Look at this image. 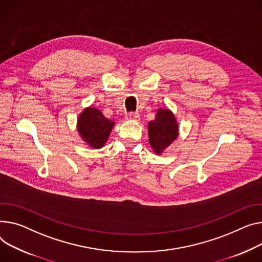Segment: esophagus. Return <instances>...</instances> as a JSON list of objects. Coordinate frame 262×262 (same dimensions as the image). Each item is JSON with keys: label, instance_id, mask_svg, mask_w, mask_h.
Listing matches in <instances>:
<instances>
[{"label": "esophagus", "instance_id": "obj_1", "mask_svg": "<svg viewBox=\"0 0 262 262\" xmlns=\"http://www.w3.org/2000/svg\"><path fill=\"white\" fill-rule=\"evenodd\" d=\"M125 118H126V120H130V121H139V120H140V116H139L138 113H128Z\"/></svg>", "mask_w": 262, "mask_h": 262}]
</instances>
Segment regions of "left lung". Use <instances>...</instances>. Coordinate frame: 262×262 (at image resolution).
I'll use <instances>...</instances> for the list:
<instances>
[{
	"label": "left lung",
	"mask_w": 262,
	"mask_h": 262,
	"mask_svg": "<svg viewBox=\"0 0 262 262\" xmlns=\"http://www.w3.org/2000/svg\"><path fill=\"white\" fill-rule=\"evenodd\" d=\"M178 134V123L169 110L159 108L157 111L155 120L148 122L149 144L158 155L176 140Z\"/></svg>",
	"instance_id": "1"
}]
</instances>
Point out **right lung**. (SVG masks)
<instances>
[{
  "mask_svg": "<svg viewBox=\"0 0 262 262\" xmlns=\"http://www.w3.org/2000/svg\"><path fill=\"white\" fill-rule=\"evenodd\" d=\"M115 122L104 117L101 111L86 107L78 118L77 129L83 140L94 148H101L106 143Z\"/></svg>",
  "mask_w": 262,
  "mask_h": 262,
  "instance_id": "1",
  "label": "right lung"
}]
</instances>
